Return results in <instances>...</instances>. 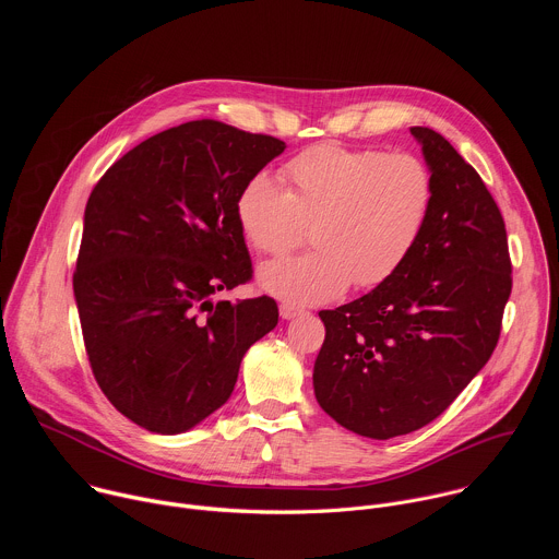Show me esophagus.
<instances>
[{"label": "esophagus", "instance_id": "1", "mask_svg": "<svg viewBox=\"0 0 559 559\" xmlns=\"http://www.w3.org/2000/svg\"><path fill=\"white\" fill-rule=\"evenodd\" d=\"M278 309H281V316L285 318V321H292V318L305 313V309H300V307H296V305H292V302H283Z\"/></svg>", "mask_w": 559, "mask_h": 559}]
</instances>
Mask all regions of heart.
Returning a JSON list of instances; mask_svg holds the SVG:
<instances>
[{
  "mask_svg": "<svg viewBox=\"0 0 559 559\" xmlns=\"http://www.w3.org/2000/svg\"><path fill=\"white\" fill-rule=\"evenodd\" d=\"M259 173L236 197V221L254 250L285 254L311 225V252L261 265L265 292L321 305L352 283L376 287L409 259L433 203L429 168L414 154L318 145L281 173Z\"/></svg>",
  "mask_w": 559,
  "mask_h": 559,
  "instance_id": "1",
  "label": "heart"
}]
</instances>
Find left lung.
Returning a JSON list of instances; mask_svg holds the SVG:
<instances>
[{
    "mask_svg": "<svg viewBox=\"0 0 559 559\" xmlns=\"http://www.w3.org/2000/svg\"><path fill=\"white\" fill-rule=\"evenodd\" d=\"M412 134L433 179L416 248L369 294L318 311L316 401L373 440L412 433L455 401L491 358L513 285L504 218L480 175L436 130Z\"/></svg>",
    "mask_w": 559,
    "mask_h": 559,
    "instance_id": "left-lung-1",
    "label": "left lung"
}]
</instances>
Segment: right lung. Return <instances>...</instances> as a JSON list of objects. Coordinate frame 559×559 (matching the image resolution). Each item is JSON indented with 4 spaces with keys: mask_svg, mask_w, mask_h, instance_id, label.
Masks as SVG:
<instances>
[{
    "mask_svg": "<svg viewBox=\"0 0 559 559\" xmlns=\"http://www.w3.org/2000/svg\"><path fill=\"white\" fill-rule=\"evenodd\" d=\"M283 150L267 134L188 121L132 147L95 186L72 287L95 380L134 425L197 427L276 328L274 298L214 296L252 278L236 197Z\"/></svg>",
    "mask_w": 559,
    "mask_h": 559,
    "instance_id": "obj_1",
    "label": "right lung"
}]
</instances>
